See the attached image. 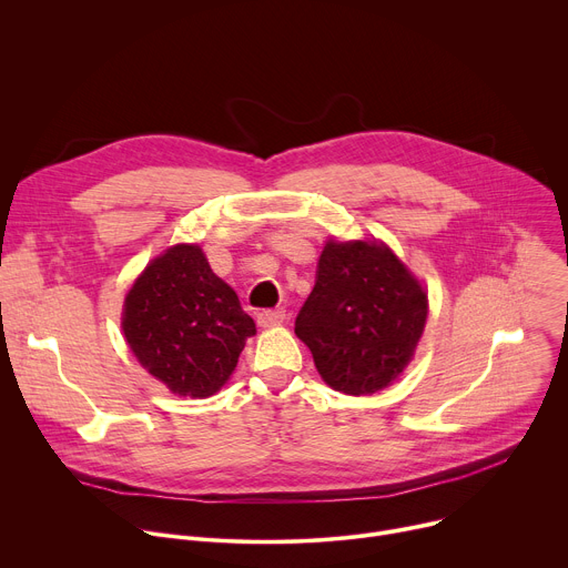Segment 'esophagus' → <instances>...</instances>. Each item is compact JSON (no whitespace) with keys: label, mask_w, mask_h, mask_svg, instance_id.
<instances>
[{"label":"esophagus","mask_w":568,"mask_h":568,"mask_svg":"<svg viewBox=\"0 0 568 568\" xmlns=\"http://www.w3.org/2000/svg\"><path fill=\"white\" fill-rule=\"evenodd\" d=\"M285 322V311L283 307H274V311H263L257 313V324H261L263 328H270V326H278Z\"/></svg>","instance_id":"1"}]
</instances>
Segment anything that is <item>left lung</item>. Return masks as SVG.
I'll return each instance as SVG.
<instances>
[{"mask_svg":"<svg viewBox=\"0 0 568 568\" xmlns=\"http://www.w3.org/2000/svg\"><path fill=\"white\" fill-rule=\"evenodd\" d=\"M428 296L398 257L376 242H328L294 333L337 392L387 387L415 355Z\"/></svg>","mask_w":568,"mask_h":568,"instance_id":"8db88e82","label":"left lung"}]
</instances>
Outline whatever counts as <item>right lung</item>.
<instances>
[{"instance_id": "right-lung-1", "label": "right lung", "mask_w": 568, "mask_h": 568, "mask_svg": "<svg viewBox=\"0 0 568 568\" xmlns=\"http://www.w3.org/2000/svg\"><path fill=\"white\" fill-rule=\"evenodd\" d=\"M124 337L140 365L174 394L205 398L233 374L253 320L194 244L156 257L124 301Z\"/></svg>"}]
</instances>
